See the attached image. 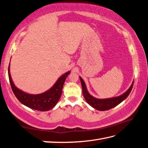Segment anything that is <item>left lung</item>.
I'll list each match as a JSON object with an SVG mask.
<instances>
[{"mask_svg":"<svg viewBox=\"0 0 148 148\" xmlns=\"http://www.w3.org/2000/svg\"><path fill=\"white\" fill-rule=\"evenodd\" d=\"M79 79L81 83H82L84 98H85L88 104H89L92 107L99 111L108 110L114 108V107L116 106L121 102H123L124 99H126V97L128 96L130 93L131 92L134 82H133L130 88L124 93L121 94L119 96L107 98V99H97V98L94 97L89 94L84 80L81 77H79Z\"/></svg>","mask_w":148,"mask_h":148,"instance_id":"left-lung-1","label":"left lung"}]
</instances>
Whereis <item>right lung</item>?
Wrapping results in <instances>:
<instances>
[{"label":"right lung","mask_w":148,"mask_h":148,"mask_svg":"<svg viewBox=\"0 0 148 148\" xmlns=\"http://www.w3.org/2000/svg\"><path fill=\"white\" fill-rule=\"evenodd\" d=\"M71 71L61 76L48 90L39 94H31L22 91L14 85L10 74V63L8 67L9 79L13 93L18 100L23 105L36 110L49 111L56 106L62 94V88L66 77Z\"/></svg>","instance_id":"obj_1"}]
</instances>
